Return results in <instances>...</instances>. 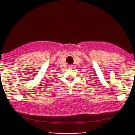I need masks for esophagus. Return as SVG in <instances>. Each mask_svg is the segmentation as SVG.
<instances>
[{
	"label": "esophagus",
	"instance_id": "obj_1",
	"mask_svg": "<svg viewBox=\"0 0 135 135\" xmlns=\"http://www.w3.org/2000/svg\"><path fill=\"white\" fill-rule=\"evenodd\" d=\"M71 68H73V67H72V66H70V67H69V68H70V69H71Z\"/></svg>",
	"mask_w": 135,
	"mask_h": 135
}]
</instances>
